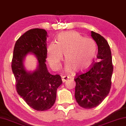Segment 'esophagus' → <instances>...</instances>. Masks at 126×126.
Wrapping results in <instances>:
<instances>
[{
    "label": "esophagus",
    "instance_id": "obj_1",
    "mask_svg": "<svg viewBox=\"0 0 126 126\" xmlns=\"http://www.w3.org/2000/svg\"><path fill=\"white\" fill-rule=\"evenodd\" d=\"M68 78H68V77H66V76H63V77H62V81H63V82H65L67 81V80L68 79Z\"/></svg>",
    "mask_w": 126,
    "mask_h": 126
}]
</instances>
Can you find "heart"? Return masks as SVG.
<instances>
[{
    "mask_svg": "<svg viewBox=\"0 0 126 126\" xmlns=\"http://www.w3.org/2000/svg\"><path fill=\"white\" fill-rule=\"evenodd\" d=\"M97 51V44L93 39L85 38L75 31L64 32L58 35L56 43L49 44L47 58L52 68L58 70L63 53L67 71L82 72L92 64Z\"/></svg>",
    "mask_w": 126,
    "mask_h": 126,
    "instance_id": "1",
    "label": "heart"
}]
</instances>
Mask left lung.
<instances>
[{
    "instance_id": "8db88e82",
    "label": "left lung",
    "mask_w": 126,
    "mask_h": 126,
    "mask_svg": "<svg viewBox=\"0 0 126 126\" xmlns=\"http://www.w3.org/2000/svg\"><path fill=\"white\" fill-rule=\"evenodd\" d=\"M91 36L98 47L95 62L84 73L77 75L75 98L80 107L85 109L95 108L102 103L110 93L113 73L111 51L108 42L103 36L91 32Z\"/></svg>"
}]
</instances>
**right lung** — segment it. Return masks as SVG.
Segmentation results:
<instances>
[{
    "instance_id": "add662e5",
    "label": "right lung",
    "mask_w": 126,
    "mask_h": 126,
    "mask_svg": "<svg viewBox=\"0 0 126 126\" xmlns=\"http://www.w3.org/2000/svg\"><path fill=\"white\" fill-rule=\"evenodd\" d=\"M46 30L31 29L20 37L15 44L11 68L16 89L29 106L38 111L49 110L54 104L56 91L62 83L59 75H52L46 64L47 56ZM34 54L38 66L34 72H27L23 61L27 54Z\"/></svg>"
}]
</instances>
